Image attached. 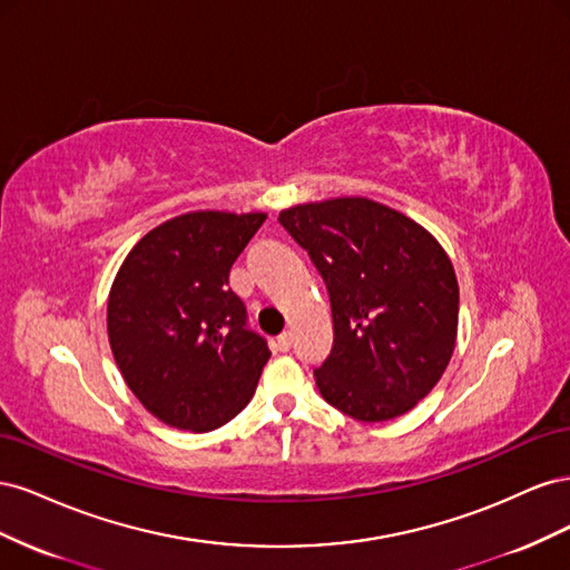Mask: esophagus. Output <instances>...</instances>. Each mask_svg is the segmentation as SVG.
I'll return each instance as SVG.
<instances>
[{
  "mask_svg": "<svg viewBox=\"0 0 570 570\" xmlns=\"http://www.w3.org/2000/svg\"><path fill=\"white\" fill-rule=\"evenodd\" d=\"M275 347H278V352H289V347H292V335H289V333H283V335L278 337V342H275Z\"/></svg>",
  "mask_w": 570,
  "mask_h": 570,
  "instance_id": "esophagus-1",
  "label": "esophagus"
}]
</instances>
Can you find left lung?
<instances>
[{
	"label": "left lung",
	"instance_id": "left-lung-1",
	"mask_svg": "<svg viewBox=\"0 0 570 570\" xmlns=\"http://www.w3.org/2000/svg\"><path fill=\"white\" fill-rule=\"evenodd\" d=\"M281 226L312 256L333 308V350L314 371L327 404L364 423L411 411L454 354L459 283L416 220L366 197L289 206Z\"/></svg>",
	"mask_w": 570,
	"mask_h": 570
}]
</instances>
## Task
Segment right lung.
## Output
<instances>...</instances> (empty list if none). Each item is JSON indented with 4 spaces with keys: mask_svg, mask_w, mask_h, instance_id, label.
<instances>
[{
    "mask_svg": "<svg viewBox=\"0 0 570 570\" xmlns=\"http://www.w3.org/2000/svg\"><path fill=\"white\" fill-rule=\"evenodd\" d=\"M266 214L189 212L149 230L120 264L107 304L116 366L170 428L209 433L243 411L271 356L228 287Z\"/></svg>",
    "mask_w": 570,
    "mask_h": 570,
    "instance_id": "right-lung-1",
    "label": "right lung"
}]
</instances>
